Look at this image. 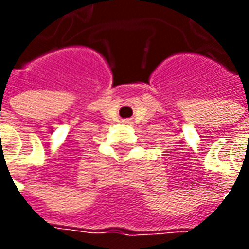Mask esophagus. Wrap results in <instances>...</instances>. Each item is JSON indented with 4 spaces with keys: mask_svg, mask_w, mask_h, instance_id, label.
Instances as JSON below:
<instances>
[{
    "mask_svg": "<svg viewBox=\"0 0 249 249\" xmlns=\"http://www.w3.org/2000/svg\"><path fill=\"white\" fill-rule=\"evenodd\" d=\"M124 123H125V124H130L132 121H130V120H124Z\"/></svg>",
    "mask_w": 249,
    "mask_h": 249,
    "instance_id": "34e87169",
    "label": "esophagus"
}]
</instances>
